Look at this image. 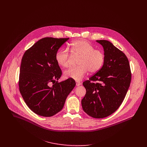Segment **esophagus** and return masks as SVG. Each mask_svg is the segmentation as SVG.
I'll list each match as a JSON object with an SVG mask.
<instances>
[{
  "mask_svg": "<svg viewBox=\"0 0 147 147\" xmlns=\"http://www.w3.org/2000/svg\"><path fill=\"white\" fill-rule=\"evenodd\" d=\"M76 86H80V85H81V83H80V82H79L76 81Z\"/></svg>",
  "mask_w": 147,
  "mask_h": 147,
  "instance_id": "obj_1",
  "label": "esophagus"
}]
</instances>
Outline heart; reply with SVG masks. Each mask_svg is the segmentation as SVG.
Here are the masks:
<instances>
[{
    "label": "heart",
    "mask_w": 147,
    "mask_h": 147,
    "mask_svg": "<svg viewBox=\"0 0 147 147\" xmlns=\"http://www.w3.org/2000/svg\"><path fill=\"white\" fill-rule=\"evenodd\" d=\"M71 54L80 57L76 67H72L64 72L65 78L72 79L76 81L81 80L89 71L91 74L98 72L105 62L104 53L89 42L79 40L70 43ZM71 54L66 49L59 50L55 54V60L58 64L64 68L68 67L72 59Z\"/></svg>",
    "instance_id": "obj_1"
}]
</instances>
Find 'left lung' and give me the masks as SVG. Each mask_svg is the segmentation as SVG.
<instances>
[{
  "mask_svg": "<svg viewBox=\"0 0 147 147\" xmlns=\"http://www.w3.org/2000/svg\"><path fill=\"white\" fill-rule=\"evenodd\" d=\"M96 41L104 47L105 62L98 72L83 82L86 94L82 105L89 116L103 118L114 113L123 102L131 83V72L123 52L108 41Z\"/></svg>",
  "mask_w": 147,
  "mask_h": 147,
  "instance_id": "left-lung-1",
  "label": "left lung"
}]
</instances>
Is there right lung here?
<instances>
[{
    "instance_id": "right-lung-1",
    "label": "right lung",
    "mask_w": 147,
    "mask_h": 147,
    "mask_svg": "<svg viewBox=\"0 0 147 147\" xmlns=\"http://www.w3.org/2000/svg\"><path fill=\"white\" fill-rule=\"evenodd\" d=\"M68 39L42 38L28 49L22 58L19 90L28 107L38 115L49 117L59 112L76 85L72 79L58 81L62 72L55 54Z\"/></svg>"
}]
</instances>
